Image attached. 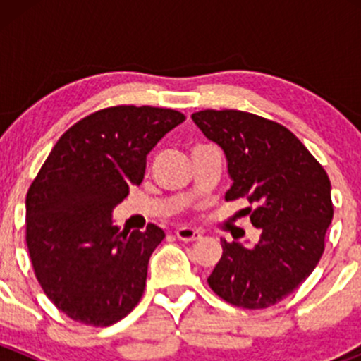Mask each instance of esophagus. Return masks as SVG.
I'll list each match as a JSON object with an SVG mask.
<instances>
[{"label": "esophagus", "instance_id": "34e87169", "mask_svg": "<svg viewBox=\"0 0 361 361\" xmlns=\"http://www.w3.org/2000/svg\"><path fill=\"white\" fill-rule=\"evenodd\" d=\"M176 238L181 239V241H185V243H192V241H199L202 235H201V232L194 231V228L181 227L176 231Z\"/></svg>", "mask_w": 361, "mask_h": 361}]
</instances>
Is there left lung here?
I'll return each instance as SVG.
<instances>
[{"instance_id":"1","label":"left lung","mask_w":361,"mask_h":361,"mask_svg":"<svg viewBox=\"0 0 361 361\" xmlns=\"http://www.w3.org/2000/svg\"><path fill=\"white\" fill-rule=\"evenodd\" d=\"M227 157L232 187L225 199H246L260 241L251 248L221 239L220 262L207 278L232 305L265 309L288 297L314 271L334 218L326 171L285 126L239 110L192 115Z\"/></svg>"}]
</instances>
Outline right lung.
I'll return each mask as SVG.
<instances>
[{"label":"right lung","instance_id":"right-lung-1","mask_svg":"<svg viewBox=\"0 0 361 361\" xmlns=\"http://www.w3.org/2000/svg\"><path fill=\"white\" fill-rule=\"evenodd\" d=\"M185 120L154 106H111L71 126L25 197V243L43 292L90 326L126 318L147 286L148 260L166 234L120 232L113 209L145 176L152 148Z\"/></svg>","mask_w":361,"mask_h":361}]
</instances>
